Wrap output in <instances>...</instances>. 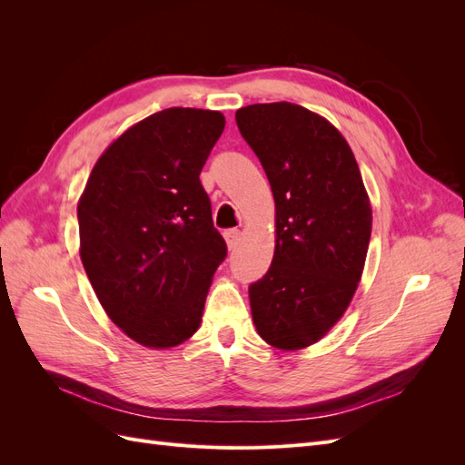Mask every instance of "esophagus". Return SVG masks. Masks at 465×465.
I'll list each match as a JSON object with an SVG mask.
<instances>
[{
	"label": "esophagus",
	"mask_w": 465,
	"mask_h": 465,
	"mask_svg": "<svg viewBox=\"0 0 465 465\" xmlns=\"http://www.w3.org/2000/svg\"><path fill=\"white\" fill-rule=\"evenodd\" d=\"M241 236H242V232L238 231V229H231V231L224 232V241H227V248L234 250L238 246V242H241Z\"/></svg>",
	"instance_id": "1"
}]
</instances>
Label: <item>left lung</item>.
Instances as JSON below:
<instances>
[{"instance_id": "obj_1", "label": "left lung", "mask_w": 465, "mask_h": 465, "mask_svg": "<svg viewBox=\"0 0 465 465\" xmlns=\"http://www.w3.org/2000/svg\"><path fill=\"white\" fill-rule=\"evenodd\" d=\"M275 200V252L250 285L254 326L265 343L299 351L318 343L355 297L367 260L372 207L341 132L292 103L236 110Z\"/></svg>"}]
</instances>
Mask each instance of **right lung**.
Returning a JSON list of instances; mask_svg holds the SVG:
<instances>
[{"label":"right lung","mask_w":465,"mask_h":465,"mask_svg":"<svg viewBox=\"0 0 465 465\" xmlns=\"http://www.w3.org/2000/svg\"><path fill=\"white\" fill-rule=\"evenodd\" d=\"M223 130L217 110L154 112L104 149L79 198V256L96 299L143 347L198 331L227 256L200 182Z\"/></svg>","instance_id":"1"}]
</instances>
